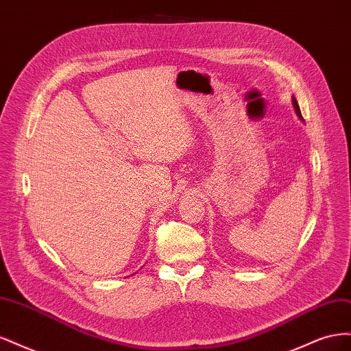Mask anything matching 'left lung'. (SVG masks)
Returning a JSON list of instances; mask_svg holds the SVG:
<instances>
[{
	"label": "left lung",
	"instance_id": "1",
	"mask_svg": "<svg viewBox=\"0 0 351 351\" xmlns=\"http://www.w3.org/2000/svg\"><path fill=\"white\" fill-rule=\"evenodd\" d=\"M293 107H294V111H295V114H297V117H299L300 120H303V117H302V112H300V108H299V104H297V101H295V98L293 97Z\"/></svg>",
	"mask_w": 351,
	"mask_h": 351
}]
</instances>
